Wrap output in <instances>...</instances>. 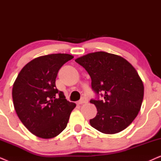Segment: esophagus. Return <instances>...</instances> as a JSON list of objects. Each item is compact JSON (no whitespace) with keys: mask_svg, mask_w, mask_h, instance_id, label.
<instances>
[{"mask_svg":"<svg viewBox=\"0 0 161 161\" xmlns=\"http://www.w3.org/2000/svg\"><path fill=\"white\" fill-rule=\"evenodd\" d=\"M88 103V99L86 97H83L81 98L80 100L78 101V104L82 105V104H84V103Z\"/></svg>","mask_w":161,"mask_h":161,"instance_id":"obj_1","label":"esophagus"}]
</instances>
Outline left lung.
<instances>
[{
	"mask_svg": "<svg viewBox=\"0 0 161 161\" xmlns=\"http://www.w3.org/2000/svg\"><path fill=\"white\" fill-rule=\"evenodd\" d=\"M92 79V87L104 100H91L97 115L92 127L105 134L122 131L133 122L142 107L144 84L137 71L126 59L99 51L75 59Z\"/></svg>",
	"mask_w": 161,
	"mask_h": 161,
	"instance_id": "obj_1",
	"label": "left lung"
}]
</instances>
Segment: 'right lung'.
I'll list each match as a JSON object with an SVG mask.
<instances>
[{"label": "right lung", "instance_id": "obj_1", "mask_svg": "<svg viewBox=\"0 0 161 161\" xmlns=\"http://www.w3.org/2000/svg\"><path fill=\"white\" fill-rule=\"evenodd\" d=\"M73 57L67 53L37 57L24 66L13 84L15 111L26 128L37 137L47 139L60 134L76 106L56 86L59 69Z\"/></svg>", "mask_w": 161, "mask_h": 161}]
</instances>
